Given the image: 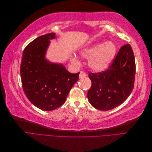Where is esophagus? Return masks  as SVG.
<instances>
[{
  "label": "esophagus",
  "mask_w": 152,
  "mask_h": 152,
  "mask_svg": "<svg viewBox=\"0 0 152 152\" xmlns=\"http://www.w3.org/2000/svg\"><path fill=\"white\" fill-rule=\"evenodd\" d=\"M87 76V74L84 72H82L81 71L80 72V74H79V79H83V78H85Z\"/></svg>",
  "instance_id": "obj_1"
}]
</instances>
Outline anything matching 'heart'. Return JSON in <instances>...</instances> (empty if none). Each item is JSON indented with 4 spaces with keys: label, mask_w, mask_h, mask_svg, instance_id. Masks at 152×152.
Masks as SVG:
<instances>
[{
    "label": "heart",
    "mask_w": 152,
    "mask_h": 152,
    "mask_svg": "<svg viewBox=\"0 0 152 152\" xmlns=\"http://www.w3.org/2000/svg\"><path fill=\"white\" fill-rule=\"evenodd\" d=\"M117 47L112 42L94 44L80 50V55L85 59H89L88 65L96 72H103L112 65L116 56ZM73 63L79 62L75 56L71 58Z\"/></svg>",
    "instance_id": "obj_1"
}]
</instances>
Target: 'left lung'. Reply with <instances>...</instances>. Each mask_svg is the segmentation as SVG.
Segmentation results:
<instances>
[{
	"label": "left lung",
	"instance_id": "left-lung-1",
	"mask_svg": "<svg viewBox=\"0 0 152 152\" xmlns=\"http://www.w3.org/2000/svg\"><path fill=\"white\" fill-rule=\"evenodd\" d=\"M135 58L132 48L126 44L119 50L108 70L89 73L92 86L87 98L95 108L107 111L123 103L134 88Z\"/></svg>",
	"mask_w": 152,
	"mask_h": 152
}]
</instances>
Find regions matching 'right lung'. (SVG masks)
<instances>
[{
	"label": "right lung",
	"mask_w": 152,
	"mask_h": 152,
	"mask_svg": "<svg viewBox=\"0 0 152 152\" xmlns=\"http://www.w3.org/2000/svg\"><path fill=\"white\" fill-rule=\"evenodd\" d=\"M56 34L39 37L23 53L20 66L21 83L30 102L44 111H51L65 102L72 86L79 80V73L69 72L62 64L45 58L50 40Z\"/></svg>",
	"instance_id": "add662e5"
}]
</instances>
